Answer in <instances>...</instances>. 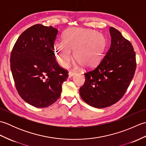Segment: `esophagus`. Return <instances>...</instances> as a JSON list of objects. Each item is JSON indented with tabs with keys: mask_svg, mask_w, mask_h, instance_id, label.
I'll return each mask as SVG.
<instances>
[{
	"mask_svg": "<svg viewBox=\"0 0 146 146\" xmlns=\"http://www.w3.org/2000/svg\"><path fill=\"white\" fill-rule=\"evenodd\" d=\"M75 75H76V73L75 72H73V71H69V73H68V78H71V77H73Z\"/></svg>",
	"mask_w": 146,
	"mask_h": 146,
	"instance_id": "obj_1",
	"label": "esophagus"
}]
</instances>
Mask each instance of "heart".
Segmentation results:
<instances>
[{"instance_id":"heart-1","label":"heart","mask_w":146,"mask_h":146,"mask_svg":"<svg viewBox=\"0 0 146 146\" xmlns=\"http://www.w3.org/2000/svg\"><path fill=\"white\" fill-rule=\"evenodd\" d=\"M107 39L100 33L90 29L70 28L63 35V41H55L54 49L61 66L66 67L73 58L78 61V66L91 68L99 63L104 56Z\"/></svg>"}]
</instances>
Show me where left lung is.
<instances>
[{
	"mask_svg": "<svg viewBox=\"0 0 146 146\" xmlns=\"http://www.w3.org/2000/svg\"><path fill=\"white\" fill-rule=\"evenodd\" d=\"M110 47L97 67L85 73V82L80 88L85 102L102 108L111 106L122 98L134 77L135 52L129 41L110 27Z\"/></svg>",
	"mask_w": 146,
	"mask_h": 146,
	"instance_id": "1",
	"label": "left lung"
}]
</instances>
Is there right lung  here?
<instances>
[{
	"instance_id": "1",
	"label": "right lung",
	"mask_w": 146,
	"mask_h": 146,
	"mask_svg": "<svg viewBox=\"0 0 146 146\" xmlns=\"http://www.w3.org/2000/svg\"><path fill=\"white\" fill-rule=\"evenodd\" d=\"M58 31L36 24L21 34L12 49L11 69L20 97L37 108L50 106L60 98L68 71L56 61L54 43Z\"/></svg>"
}]
</instances>
